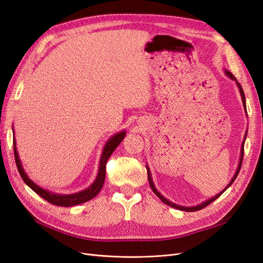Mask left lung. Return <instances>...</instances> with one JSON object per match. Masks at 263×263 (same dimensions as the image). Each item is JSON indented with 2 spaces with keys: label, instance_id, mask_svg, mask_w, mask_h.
Wrapping results in <instances>:
<instances>
[{
  "label": "left lung",
  "instance_id": "left-lung-1",
  "mask_svg": "<svg viewBox=\"0 0 263 263\" xmlns=\"http://www.w3.org/2000/svg\"><path fill=\"white\" fill-rule=\"evenodd\" d=\"M225 74L228 75L230 78H232L233 80H236V78H235V76L231 73V71H229V70H225ZM236 83H237V80H236ZM237 86H238V88H239V91H240V96H241V100H242V103H243V106H245V108H246V100H245V93H243V90H242V88H241V86H240V84L239 83H237ZM246 136H247V134H246ZM246 136H245V138H246ZM243 144H245V140H243V142H242V146H241V155H240V161H239V165H238V168H237V171H236V174H235V176L233 177V179L231 180V183H230V185L226 187L223 192L221 193V194H219V195H216L215 197H213L212 199H209V200L208 201H205V202H203V203H201V204H199V205H197V206H183V205H178V204H175V203H173V202H171V201H168L167 199H165L164 197H163L158 190L156 189V187H155V185H153V182H152V178H151V174H150V171H149V167H147V172H148V179H149V184H150V187H151V189H152V192L155 193L161 200L164 202V203H166L167 205H170V206H172V208H175V209H178V210H183V211H186V212H194V211H198V210H201V209H203V208H205L206 205H209L211 202H213L216 198H219L226 189H228L230 186H231V184H233V182L235 179H236V177H237V175H238V173H239V171H240V167H241V163H242V158H243Z\"/></svg>",
  "mask_w": 263,
  "mask_h": 263
}]
</instances>
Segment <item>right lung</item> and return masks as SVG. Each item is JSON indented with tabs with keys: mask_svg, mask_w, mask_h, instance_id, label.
Wrapping results in <instances>:
<instances>
[{
	"mask_svg": "<svg viewBox=\"0 0 263 263\" xmlns=\"http://www.w3.org/2000/svg\"><path fill=\"white\" fill-rule=\"evenodd\" d=\"M125 132H121L119 134H116L115 136L108 140L105 144V147L103 149V153L102 157L100 160V166H99V173L98 176L95 180V183L90 186L89 188H87L86 190H83L78 194H74V195H57V194H52L47 192L42 188H40L38 185H35L32 180H30L28 178V176L26 175L25 171L22 166V163L20 158H18V153L16 150V142L15 140L14 142V156H15V162L16 165L18 168V172L23 178L24 182L28 185L34 193H37L40 197H42L44 200H47L48 202L54 204V205H61V206H71V205H76V204H80L84 203L88 200H91L92 198H95L99 192H100L103 184H104V179H105V168H106V162L108 160V158L111 157V155L113 153V151L116 149V147L122 142V140L125 137Z\"/></svg>",
	"mask_w": 263,
	"mask_h": 263,
	"instance_id": "add662e5",
	"label": "right lung"
}]
</instances>
